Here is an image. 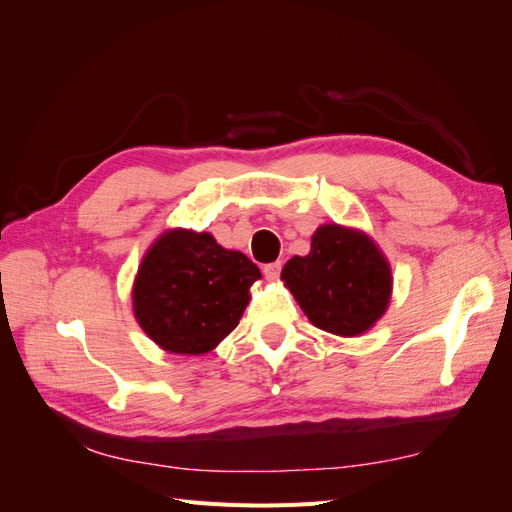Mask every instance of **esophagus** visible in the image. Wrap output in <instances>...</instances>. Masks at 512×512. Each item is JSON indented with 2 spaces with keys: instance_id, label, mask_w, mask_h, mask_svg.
<instances>
[{
  "instance_id": "34e87169",
  "label": "esophagus",
  "mask_w": 512,
  "mask_h": 512,
  "mask_svg": "<svg viewBox=\"0 0 512 512\" xmlns=\"http://www.w3.org/2000/svg\"><path fill=\"white\" fill-rule=\"evenodd\" d=\"M280 271H282V262H269V265L262 267V273H265L269 282H275L277 277H280Z\"/></svg>"
}]
</instances>
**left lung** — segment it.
<instances>
[{"label": "left lung", "mask_w": 512, "mask_h": 512, "mask_svg": "<svg viewBox=\"0 0 512 512\" xmlns=\"http://www.w3.org/2000/svg\"><path fill=\"white\" fill-rule=\"evenodd\" d=\"M286 288L314 327L354 337L369 331L389 307L393 277L389 260L365 232L324 224L307 256L282 269Z\"/></svg>", "instance_id": "left-lung-1"}]
</instances>
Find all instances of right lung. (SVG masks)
Wrapping results in <instances>:
<instances>
[{
    "label": "right lung",
    "mask_w": 512,
    "mask_h": 512,
    "mask_svg": "<svg viewBox=\"0 0 512 512\" xmlns=\"http://www.w3.org/2000/svg\"><path fill=\"white\" fill-rule=\"evenodd\" d=\"M256 280L254 262L224 250L209 232L168 230L138 267L134 316L162 350L205 354L237 327Z\"/></svg>",
    "instance_id": "right-lung-1"
}]
</instances>
